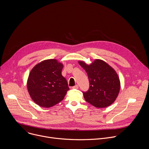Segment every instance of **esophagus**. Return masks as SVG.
Returning a JSON list of instances; mask_svg holds the SVG:
<instances>
[{
    "instance_id": "esophagus-1",
    "label": "esophagus",
    "mask_w": 149,
    "mask_h": 149,
    "mask_svg": "<svg viewBox=\"0 0 149 149\" xmlns=\"http://www.w3.org/2000/svg\"><path fill=\"white\" fill-rule=\"evenodd\" d=\"M78 85H75V86L72 87V89H78Z\"/></svg>"
}]
</instances>
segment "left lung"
Instances as JSON below:
<instances>
[{
    "label": "left lung",
    "instance_id": "1",
    "mask_svg": "<svg viewBox=\"0 0 149 149\" xmlns=\"http://www.w3.org/2000/svg\"><path fill=\"white\" fill-rule=\"evenodd\" d=\"M86 70L90 82V88L82 92L87 102L97 108L107 107L117 98L120 82L115 70L101 59H95L90 65L83 61L78 62Z\"/></svg>",
    "mask_w": 149,
    "mask_h": 149
}]
</instances>
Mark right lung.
<instances>
[{
  "label": "right lung",
  "mask_w": 149,
  "mask_h": 149,
  "mask_svg": "<svg viewBox=\"0 0 149 149\" xmlns=\"http://www.w3.org/2000/svg\"><path fill=\"white\" fill-rule=\"evenodd\" d=\"M63 64L56 59L40 62L31 71L27 88L32 100L49 108L61 101L69 90L67 79L61 74Z\"/></svg>",
  "instance_id": "right-lung-1"
}]
</instances>
